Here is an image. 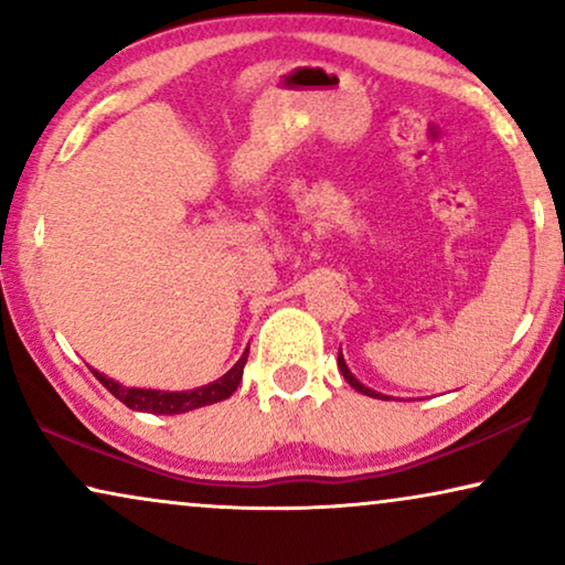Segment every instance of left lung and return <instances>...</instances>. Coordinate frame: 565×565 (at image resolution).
Returning a JSON list of instances; mask_svg holds the SVG:
<instances>
[{"instance_id":"8db88e82","label":"left lung","mask_w":565,"mask_h":565,"mask_svg":"<svg viewBox=\"0 0 565 565\" xmlns=\"http://www.w3.org/2000/svg\"><path fill=\"white\" fill-rule=\"evenodd\" d=\"M337 365H339V370H342V375H344V381L352 385L354 391H360V393H365V396H370V398H388V396H383V393H375L373 388H365V385H362L358 377H354L352 373H350V367H347V362H344V358H342V350H339V360H337Z\"/></svg>"}]
</instances>
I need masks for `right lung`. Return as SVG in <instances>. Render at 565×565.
Listing matches in <instances>:
<instances>
[{
    "label": "right lung",
    "mask_w": 565,
    "mask_h": 565,
    "mask_svg": "<svg viewBox=\"0 0 565 565\" xmlns=\"http://www.w3.org/2000/svg\"><path fill=\"white\" fill-rule=\"evenodd\" d=\"M246 358H249V350L242 354V360H238L236 365L231 367L226 375L218 377V381L203 385V388H195V391L126 388V385L115 383L113 377L97 373V370H92V373H95L97 381L103 383L105 388L110 391L115 398L122 401V404H126L128 408H134V412H146V414H184V412H192V408L211 406V404H218V401H223V398H228L231 393L238 388V383H242Z\"/></svg>",
    "instance_id": "right-lung-1"
}]
</instances>
